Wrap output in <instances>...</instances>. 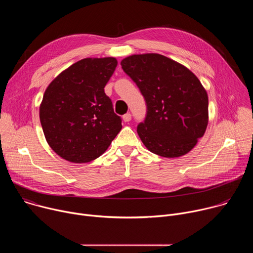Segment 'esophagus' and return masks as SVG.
<instances>
[{
  "instance_id": "34e87169",
  "label": "esophagus",
  "mask_w": 253,
  "mask_h": 253,
  "mask_svg": "<svg viewBox=\"0 0 253 253\" xmlns=\"http://www.w3.org/2000/svg\"><path fill=\"white\" fill-rule=\"evenodd\" d=\"M123 120L124 122H129L131 120V114L130 113H126L123 115Z\"/></svg>"
}]
</instances>
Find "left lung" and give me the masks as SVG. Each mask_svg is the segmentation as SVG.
Listing matches in <instances>:
<instances>
[{
	"mask_svg": "<svg viewBox=\"0 0 253 253\" xmlns=\"http://www.w3.org/2000/svg\"><path fill=\"white\" fill-rule=\"evenodd\" d=\"M145 99L137 133L146 148L166 158L185 155L208 124V96L192 72L163 55H132L121 61Z\"/></svg>",
	"mask_w": 253,
	"mask_h": 253,
	"instance_id": "left-lung-1",
	"label": "left lung"
}]
</instances>
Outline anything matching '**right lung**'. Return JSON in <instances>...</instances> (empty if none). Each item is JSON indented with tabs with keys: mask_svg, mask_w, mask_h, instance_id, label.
Segmentation results:
<instances>
[{
	"mask_svg": "<svg viewBox=\"0 0 253 253\" xmlns=\"http://www.w3.org/2000/svg\"><path fill=\"white\" fill-rule=\"evenodd\" d=\"M117 60L86 58L63 71L48 86L40 121L50 147L63 159L87 163L101 156L122 128L104 88Z\"/></svg>",
	"mask_w": 253,
	"mask_h": 253,
	"instance_id": "right-lung-1",
	"label": "right lung"
}]
</instances>
